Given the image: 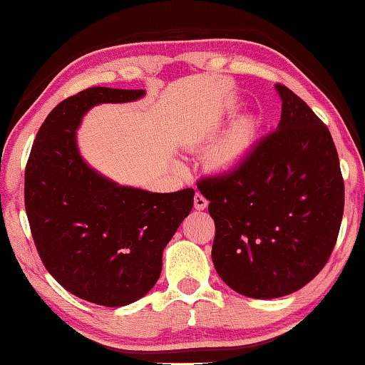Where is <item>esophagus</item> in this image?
Here are the masks:
<instances>
[{
	"mask_svg": "<svg viewBox=\"0 0 365 365\" xmlns=\"http://www.w3.org/2000/svg\"><path fill=\"white\" fill-rule=\"evenodd\" d=\"M207 205H209V201L200 193V191H197V193L195 195V209H197V211H202V209L207 207Z\"/></svg>",
	"mask_w": 365,
	"mask_h": 365,
	"instance_id": "esophagus-1",
	"label": "esophagus"
}]
</instances>
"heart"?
I'll return each instance as SVG.
<instances>
[{"label":"heart","mask_w":365,"mask_h":365,"mask_svg":"<svg viewBox=\"0 0 365 365\" xmlns=\"http://www.w3.org/2000/svg\"><path fill=\"white\" fill-rule=\"evenodd\" d=\"M256 135V123L251 119H245L242 122L235 123V125L224 133L217 143H215L212 154H211V163L215 168H232L240 160L252 145Z\"/></svg>","instance_id":"obj_1"}]
</instances>
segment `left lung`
I'll return each mask as SVG.
<instances>
[{"instance_id":"obj_1","label":"left lung","mask_w":365,"mask_h":365,"mask_svg":"<svg viewBox=\"0 0 365 365\" xmlns=\"http://www.w3.org/2000/svg\"><path fill=\"white\" fill-rule=\"evenodd\" d=\"M282 119L224 174L197 180L215 224L214 267L257 299L298 292L336 245L344 182L330 130L285 85Z\"/></svg>"}]
</instances>
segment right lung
Masks as SVG:
<instances>
[{
	"mask_svg": "<svg viewBox=\"0 0 365 365\" xmlns=\"http://www.w3.org/2000/svg\"><path fill=\"white\" fill-rule=\"evenodd\" d=\"M143 95L93 86L61 101L41 123L26 165V212L43 265L67 292L100 306H127L150 292L165 245L193 207V188L119 187L78 156L76 128L86 110Z\"/></svg>",
	"mask_w": 365,
	"mask_h": 365,
	"instance_id": "right-lung-1",
	"label": "right lung"
}]
</instances>
